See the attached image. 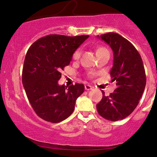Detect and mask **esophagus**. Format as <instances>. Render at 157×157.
<instances>
[{"instance_id": "1", "label": "esophagus", "mask_w": 157, "mask_h": 157, "mask_svg": "<svg viewBox=\"0 0 157 157\" xmlns=\"http://www.w3.org/2000/svg\"><path fill=\"white\" fill-rule=\"evenodd\" d=\"M92 89V86H91L90 85H85V90L86 91H89V90Z\"/></svg>"}]
</instances>
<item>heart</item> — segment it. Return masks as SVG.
<instances>
[{
    "instance_id": "b5f03b06",
    "label": "heart",
    "mask_w": 157,
    "mask_h": 157,
    "mask_svg": "<svg viewBox=\"0 0 157 157\" xmlns=\"http://www.w3.org/2000/svg\"><path fill=\"white\" fill-rule=\"evenodd\" d=\"M101 49H105V48H101L98 49V50H101ZM81 55V49L78 48V49H77V50L74 52V56H73V58H74V59H75V60H78V59H80Z\"/></svg>"
}]
</instances>
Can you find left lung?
<instances>
[{
    "label": "left lung",
    "instance_id": "obj_1",
    "mask_svg": "<svg viewBox=\"0 0 157 157\" xmlns=\"http://www.w3.org/2000/svg\"><path fill=\"white\" fill-rule=\"evenodd\" d=\"M106 42L113 53L110 74L117 89L103 97L96 104L98 113L109 121H117L132 113L142 96L146 86L145 70L142 59L132 43L116 33L97 36Z\"/></svg>",
    "mask_w": 157,
    "mask_h": 157
}]
</instances>
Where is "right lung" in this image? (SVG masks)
Returning a JSON list of instances; mask_svg holds the SVG:
<instances>
[{"instance_id":"add662e5","label":"right lung","mask_w":157,"mask_h":157,"mask_svg":"<svg viewBox=\"0 0 157 157\" xmlns=\"http://www.w3.org/2000/svg\"><path fill=\"white\" fill-rule=\"evenodd\" d=\"M89 36L48 35L34 42L25 55L22 82L27 97L38 117L58 123L69 117L77 98L84 91L82 83L59 85L61 71L69 65L74 53Z\"/></svg>"}]
</instances>
